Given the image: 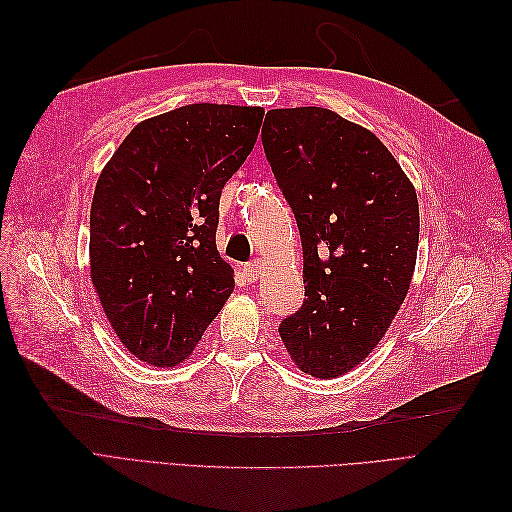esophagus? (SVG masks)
Returning <instances> with one entry per match:
<instances>
[{
	"label": "esophagus",
	"instance_id": "1",
	"mask_svg": "<svg viewBox=\"0 0 512 512\" xmlns=\"http://www.w3.org/2000/svg\"><path fill=\"white\" fill-rule=\"evenodd\" d=\"M243 273H245V277L247 280H258V275L262 273V262L260 260H254V262H250V265H245L243 267Z\"/></svg>",
	"mask_w": 512,
	"mask_h": 512
}]
</instances>
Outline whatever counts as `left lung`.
<instances>
[{"label": "left lung", "mask_w": 512, "mask_h": 512, "mask_svg": "<svg viewBox=\"0 0 512 512\" xmlns=\"http://www.w3.org/2000/svg\"><path fill=\"white\" fill-rule=\"evenodd\" d=\"M262 147L297 218L305 301L280 324L292 363L331 380L389 331L416 265L418 200L393 153L329 108H275Z\"/></svg>", "instance_id": "obj_1"}]
</instances>
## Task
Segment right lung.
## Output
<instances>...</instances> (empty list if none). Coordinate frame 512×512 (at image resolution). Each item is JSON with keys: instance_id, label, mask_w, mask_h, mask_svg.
<instances>
[{"instance_id": "right-lung-1", "label": "right lung", "mask_w": 512, "mask_h": 512, "mask_svg": "<svg viewBox=\"0 0 512 512\" xmlns=\"http://www.w3.org/2000/svg\"><path fill=\"white\" fill-rule=\"evenodd\" d=\"M260 106L188 104L138 123L102 168L89 271L113 331L138 361L173 367L218 316L235 271L215 245L220 196L250 156Z\"/></svg>"}]
</instances>
